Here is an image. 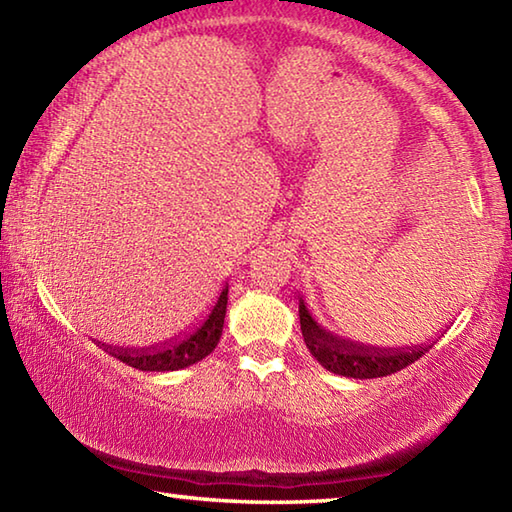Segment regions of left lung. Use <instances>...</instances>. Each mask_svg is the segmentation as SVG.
Listing matches in <instances>:
<instances>
[{"mask_svg": "<svg viewBox=\"0 0 512 512\" xmlns=\"http://www.w3.org/2000/svg\"><path fill=\"white\" fill-rule=\"evenodd\" d=\"M300 329L309 352L314 354L320 366L327 368L334 375L352 377V379H375L386 377L393 372L411 366L424 352L433 348V343L411 345V348H372V345L354 343L343 336L327 332L323 325H318L314 316L309 314L305 300L300 298Z\"/></svg>", "mask_w": 512, "mask_h": 512, "instance_id": "8db88e82", "label": "left lung"}]
</instances>
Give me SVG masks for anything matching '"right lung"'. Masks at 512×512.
I'll return each instance as SVG.
<instances>
[{
  "mask_svg": "<svg viewBox=\"0 0 512 512\" xmlns=\"http://www.w3.org/2000/svg\"><path fill=\"white\" fill-rule=\"evenodd\" d=\"M225 307H228V284L221 289L219 298H216L210 314L203 318V323H196L192 332H185L183 336L169 339L160 345H151V348H112V345L101 343V348L112 357L128 363L137 370L144 372H171L183 370L187 366L203 361L216 345H219L221 332H223V318Z\"/></svg>",
  "mask_w": 512,
  "mask_h": 512,
  "instance_id": "obj_1",
  "label": "right lung"
}]
</instances>
